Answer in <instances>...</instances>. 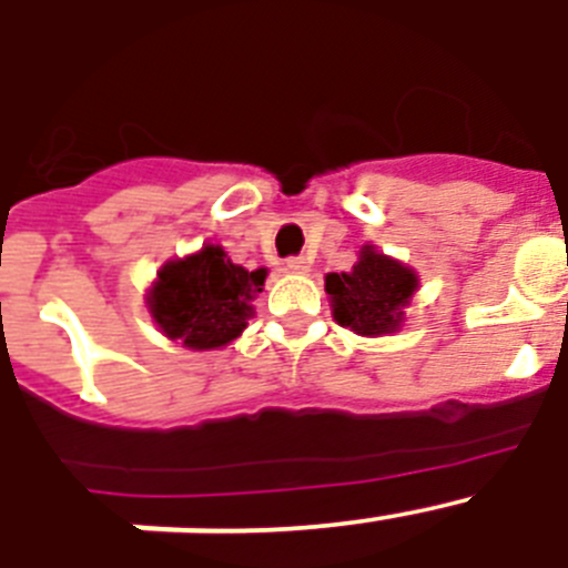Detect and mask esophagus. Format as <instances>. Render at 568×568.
<instances>
[{
    "mask_svg": "<svg viewBox=\"0 0 568 568\" xmlns=\"http://www.w3.org/2000/svg\"><path fill=\"white\" fill-rule=\"evenodd\" d=\"M284 267H287V273H307L310 261L301 258V255H293V258L284 261Z\"/></svg>",
    "mask_w": 568,
    "mask_h": 568,
    "instance_id": "obj_1",
    "label": "esophagus"
}]
</instances>
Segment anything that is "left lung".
Wrapping results in <instances>:
<instances>
[{"mask_svg":"<svg viewBox=\"0 0 568 568\" xmlns=\"http://www.w3.org/2000/svg\"><path fill=\"white\" fill-rule=\"evenodd\" d=\"M415 287L418 278L413 270L375 253L373 247L361 250L358 264L349 273L327 275L335 321L358 335H384L398 329Z\"/></svg>","mask_w":568,"mask_h":568,"instance_id":"8db88e82","label":"left lung"}]
</instances>
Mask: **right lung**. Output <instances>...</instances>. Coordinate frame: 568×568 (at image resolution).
Here are the masks:
<instances>
[{"mask_svg":"<svg viewBox=\"0 0 568 568\" xmlns=\"http://www.w3.org/2000/svg\"><path fill=\"white\" fill-rule=\"evenodd\" d=\"M267 270H244L222 247L207 244L202 253L164 264L150 290L155 324L193 349H215L239 338L253 315L250 298L261 293Z\"/></svg>","mask_w":568,"mask_h":568,"instance_id":"right-lung-1","label":"right lung"}]
</instances>
